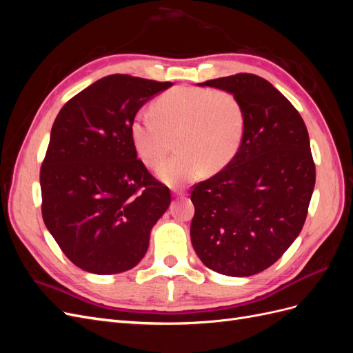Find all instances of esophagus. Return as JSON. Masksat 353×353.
<instances>
[{
  "instance_id": "esophagus-1",
  "label": "esophagus",
  "mask_w": 353,
  "mask_h": 353,
  "mask_svg": "<svg viewBox=\"0 0 353 353\" xmlns=\"http://www.w3.org/2000/svg\"><path fill=\"white\" fill-rule=\"evenodd\" d=\"M174 193H175V196H183V193H181V191H176V190H174Z\"/></svg>"
}]
</instances>
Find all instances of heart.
<instances>
[{
    "label": "heart",
    "instance_id": "1",
    "mask_svg": "<svg viewBox=\"0 0 353 353\" xmlns=\"http://www.w3.org/2000/svg\"><path fill=\"white\" fill-rule=\"evenodd\" d=\"M153 109L154 113L138 112L130 132L137 154L150 168L162 162L176 135L179 152L157 169L166 184L190 183L206 168L216 172L236 156L244 134V114L232 94L176 87L160 95Z\"/></svg>",
    "mask_w": 353,
    "mask_h": 353
}]
</instances>
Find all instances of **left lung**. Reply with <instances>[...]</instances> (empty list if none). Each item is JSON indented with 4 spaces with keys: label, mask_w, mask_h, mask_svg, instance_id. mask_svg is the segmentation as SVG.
<instances>
[{
    "label": "left lung",
    "mask_w": 353,
    "mask_h": 353,
    "mask_svg": "<svg viewBox=\"0 0 353 353\" xmlns=\"http://www.w3.org/2000/svg\"><path fill=\"white\" fill-rule=\"evenodd\" d=\"M199 85L239 100L244 134L231 162L191 191V243L209 270L254 275L281 258L305 223L315 187L306 125L293 104L258 74L237 73Z\"/></svg>",
    "instance_id": "1"
}]
</instances>
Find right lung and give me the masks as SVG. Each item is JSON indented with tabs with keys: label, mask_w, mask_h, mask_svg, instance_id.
Here are the masks:
<instances>
[{
	"label": "right lung",
	"mask_w": 353,
	"mask_h": 353,
	"mask_svg": "<svg viewBox=\"0 0 353 353\" xmlns=\"http://www.w3.org/2000/svg\"><path fill=\"white\" fill-rule=\"evenodd\" d=\"M172 82L109 74L59 112L41 166L42 219L66 258L99 275L140 262L170 191L137 159L131 122Z\"/></svg>",
	"instance_id": "1"
}]
</instances>
